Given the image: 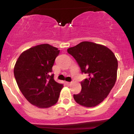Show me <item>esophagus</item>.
Instances as JSON below:
<instances>
[{
    "instance_id": "34e87169",
    "label": "esophagus",
    "mask_w": 134,
    "mask_h": 134,
    "mask_svg": "<svg viewBox=\"0 0 134 134\" xmlns=\"http://www.w3.org/2000/svg\"><path fill=\"white\" fill-rule=\"evenodd\" d=\"M72 82H65V84H67V85H68V86H70V84H72Z\"/></svg>"
}]
</instances>
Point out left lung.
I'll return each mask as SVG.
<instances>
[{
    "instance_id": "obj_1",
    "label": "left lung",
    "mask_w": 134,
    "mask_h": 134,
    "mask_svg": "<svg viewBox=\"0 0 134 134\" xmlns=\"http://www.w3.org/2000/svg\"><path fill=\"white\" fill-rule=\"evenodd\" d=\"M67 52L76 59L88 78L81 82V93L74 99L84 107H94L110 93L117 77L118 60L110 49L91 41H82L69 48Z\"/></svg>"
}]
</instances>
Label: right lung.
Listing matches in <instances>:
<instances>
[{"mask_svg":"<svg viewBox=\"0 0 134 134\" xmlns=\"http://www.w3.org/2000/svg\"><path fill=\"white\" fill-rule=\"evenodd\" d=\"M57 48L41 44L20 55L14 74L20 91L31 104L47 108L57 103L63 85L52 74V67L59 53Z\"/></svg>","mask_w":134,"mask_h":134,"instance_id":"obj_1","label":"right lung"}]
</instances>
